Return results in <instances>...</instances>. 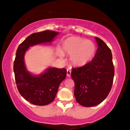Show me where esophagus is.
I'll return each mask as SVG.
<instances>
[{
	"instance_id": "34e87169",
	"label": "esophagus",
	"mask_w": 130,
	"mask_h": 130,
	"mask_svg": "<svg viewBox=\"0 0 130 130\" xmlns=\"http://www.w3.org/2000/svg\"><path fill=\"white\" fill-rule=\"evenodd\" d=\"M67 75L68 77H70L71 75V70L70 69H67Z\"/></svg>"
}]
</instances>
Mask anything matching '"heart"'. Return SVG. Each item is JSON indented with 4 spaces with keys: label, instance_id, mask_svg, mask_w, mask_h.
I'll return each mask as SVG.
<instances>
[{
    "label": "heart",
    "instance_id": "b5f03b06",
    "mask_svg": "<svg viewBox=\"0 0 130 130\" xmlns=\"http://www.w3.org/2000/svg\"><path fill=\"white\" fill-rule=\"evenodd\" d=\"M63 52L70 56V61L73 65L82 67L87 65L93 59L96 53L95 43L82 38L71 37L63 43ZM60 56L63 54L59 52Z\"/></svg>",
    "mask_w": 130,
    "mask_h": 130
}]
</instances>
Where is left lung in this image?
<instances>
[{
	"label": "left lung",
	"mask_w": 130,
	"mask_h": 130,
	"mask_svg": "<svg viewBox=\"0 0 130 130\" xmlns=\"http://www.w3.org/2000/svg\"><path fill=\"white\" fill-rule=\"evenodd\" d=\"M95 39L98 48L94 58L84 66L72 69L71 73L76 102L85 107L96 106L107 97L115 74L111 50L102 39Z\"/></svg>",
	"instance_id": "1"
}]
</instances>
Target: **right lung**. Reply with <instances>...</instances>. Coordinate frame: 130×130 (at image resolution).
Segmentation results:
<instances>
[{"label":"right lung","instance_id":"obj_1","mask_svg":"<svg viewBox=\"0 0 130 130\" xmlns=\"http://www.w3.org/2000/svg\"><path fill=\"white\" fill-rule=\"evenodd\" d=\"M59 34L45 30L34 33L20 44L13 62L16 85L20 95L34 105L44 106L54 100L60 84L67 75V69L48 68L40 75H32L26 69L24 55L30 47L51 42Z\"/></svg>","mask_w":130,"mask_h":130}]
</instances>
